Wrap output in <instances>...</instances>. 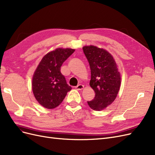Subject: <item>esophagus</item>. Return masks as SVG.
I'll list each match as a JSON object with an SVG mask.
<instances>
[{"label":"esophagus","mask_w":155,"mask_h":155,"mask_svg":"<svg viewBox=\"0 0 155 155\" xmlns=\"http://www.w3.org/2000/svg\"><path fill=\"white\" fill-rule=\"evenodd\" d=\"M84 88V85H81V84H79V85H78V86L76 87V88L77 89V90L78 91H81L82 90V89Z\"/></svg>","instance_id":"1"}]
</instances>
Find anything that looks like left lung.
I'll return each instance as SVG.
<instances>
[{
	"instance_id": "8db88e82",
	"label": "left lung",
	"mask_w": 155,
	"mask_h": 155,
	"mask_svg": "<svg viewBox=\"0 0 155 155\" xmlns=\"http://www.w3.org/2000/svg\"><path fill=\"white\" fill-rule=\"evenodd\" d=\"M83 52L90 65V86L95 97L88 105L94 110H104L114 101L119 92L121 77L112 55L104 49L95 46H85Z\"/></svg>"
}]
</instances>
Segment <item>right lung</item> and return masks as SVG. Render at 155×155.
<instances>
[{
	"label": "right lung",
	"instance_id": "right-lung-1",
	"mask_svg": "<svg viewBox=\"0 0 155 155\" xmlns=\"http://www.w3.org/2000/svg\"><path fill=\"white\" fill-rule=\"evenodd\" d=\"M71 48H57L41 59L32 79V91L36 100L51 109L62 103L72 87L61 72V67L74 52Z\"/></svg>",
	"mask_w": 155,
	"mask_h": 155
}]
</instances>
